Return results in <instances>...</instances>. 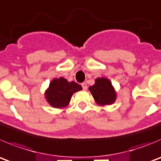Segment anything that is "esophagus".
<instances>
[{"mask_svg": "<svg viewBox=\"0 0 161 161\" xmlns=\"http://www.w3.org/2000/svg\"><path fill=\"white\" fill-rule=\"evenodd\" d=\"M82 89H83L84 90H87V85H86V83H85V82L82 83Z\"/></svg>", "mask_w": 161, "mask_h": 161, "instance_id": "esophagus-1", "label": "esophagus"}]
</instances>
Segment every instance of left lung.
<instances>
[{"instance_id": "left-lung-1", "label": "left lung", "mask_w": 161, "mask_h": 161, "mask_svg": "<svg viewBox=\"0 0 161 161\" xmlns=\"http://www.w3.org/2000/svg\"><path fill=\"white\" fill-rule=\"evenodd\" d=\"M89 90L98 105H109L116 99V92L111 81L106 78H97L95 83L89 87Z\"/></svg>"}]
</instances>
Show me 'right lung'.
<instances>
[{"label": "right lung", "mask_w": 161, "mask_h": 161, "mask_svg": "<svg viewBox=\"0 0 161 161\" xmlns=\"http://www.w3.org/2000/svg\"><path fill=\"white\" fill-rule=\"evenodd\" d=\"M81 90L82 88L79 84L74 81L68 82L66 79L60 77L51 81L45 93V97L52 107L63 108L69 104L72 95Z\"/></svg>", "instance_id": "right-lung-1"}]
</instances>
